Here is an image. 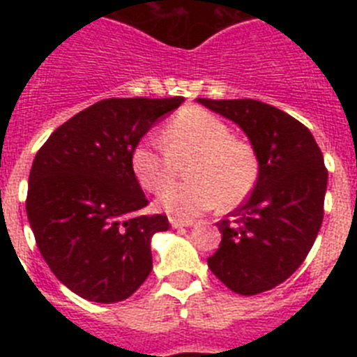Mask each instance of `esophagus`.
<instances>
[{"instance_id":"34e87169","label":"esophagus","mask_w":357,"mask_h":357,"mask_svg":"<svg viewBox=\"0 0 357 357\" xmlns=\"http://www.w3.org/2000/svg\"><path fill=\"white\" fill-rule=\"evenodd\" d=\"M169 223H172L173 229H182V227L193 225V220H178V218H169Z\"/></svg>"}]
</instances>
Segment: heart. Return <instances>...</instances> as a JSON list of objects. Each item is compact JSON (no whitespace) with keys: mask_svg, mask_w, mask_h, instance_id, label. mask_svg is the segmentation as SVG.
<instances>
[{"mask_svg":"<svg viewBox=\"0 0 357 357\" xmlns=\"http://www.w3.org/2000/svg\"><path fill=\"white\" fill-rule=\"evenodd\" d=\"M160 141H139L132 150V172L141 188L159 193L174 176L176 162L190 159L185 185L170 186L157 206L173 218H193L216 207L241 204L259 181L261 159L254 144L232 137L223 119L200 107L176 112L160 132Z\"/></svg>","mask_w":357,"mask_h":357,"instance_id":"obj_1","label":"heart"}]
</instances>
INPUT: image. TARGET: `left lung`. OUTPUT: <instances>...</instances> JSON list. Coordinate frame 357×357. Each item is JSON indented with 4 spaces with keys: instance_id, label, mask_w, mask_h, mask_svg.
<instances>
[{
    "instance_id": "obj_1",
    "label": "left lung",
    "mask_w": 357,
    "mask_h": 357,
    "mask_svg": "<svg viewBox=\"0 0 357 357\" xmlns=\"http://www.w3.org/2000/svg\"><path fill=\"white\" fill-rule=\"evenodd\" d=\"M234 121L261 159L259 181L247 202L218 222L220 248L211 272L239 295L284 282L304 263L324 220L327 169L313 134L289 114L257 100L197 98Z\"/></svg>"
}]
</instances>
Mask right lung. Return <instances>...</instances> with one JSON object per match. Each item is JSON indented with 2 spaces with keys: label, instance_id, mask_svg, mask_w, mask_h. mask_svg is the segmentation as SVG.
Wrapping results in <instances>:
<instances>
[{
  "label": "right lung",
  "instance_id": "right-lung-1",
  "mask_svg": "<svg viewBox=\"0 0 357 357\" xmlns=\"http://www.w3.org/2000/svg\"><path fill=\"white\" fill-rule=\"evenodd\" d=\"M182 96L109 98L61 125L37 151L26 214L40 255L73 293L121 302L151 272V236L169 229L148 206L132 172V150Z\"/></svg>",
  "mask_w": 357,
  "mask_h": 357
}]
</instances>
